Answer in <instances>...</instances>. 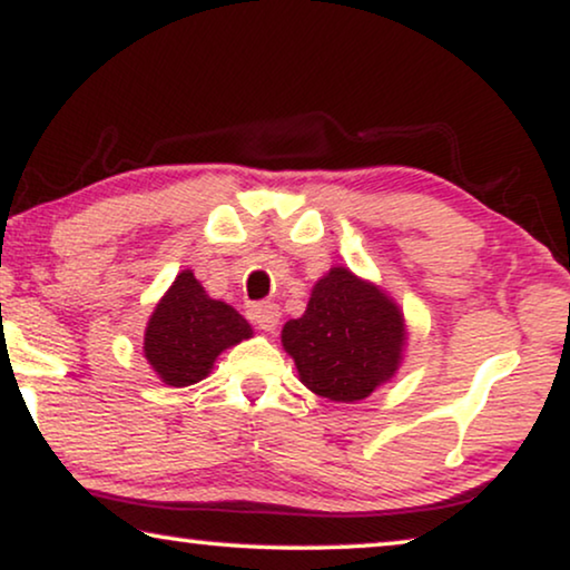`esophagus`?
I'll use <instances>...</instances> for the list:
<instances>
[{"label": "esophagus", "instance_id": "esophagus-1", "mask_svg": "<svg viewBox=\"0 0 570 570\" xmlns=\"http://www.w3.org/2000/svg\"><path fill=\"white\" fill-rule=\"evenodd\" d=\"M253 320H256V325L263 333H274L278 322H282V312H278L274 302H261L253 307Z\"/></svg>", "mask_w": 570, "mask_h": 570}]
</instances>
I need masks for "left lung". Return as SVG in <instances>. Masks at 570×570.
I'll use <instances>...</instances> for the list:
<instances>
[{
    "label": "left lung",
    "mask_w": 570,
    "mask_h": 570,
    "mask_svg": "<svg viewBox=\"0 0 570 570\" xmlns=\"http://www.w3.org/2000/svg\"><path fill=\"white\" fill-rule=\"evenodd\" d=\"M282 343L309 392L351 404L394 376L406 325L392 296L335 266L314 284L302 317L286 322Z\"/></svg>",
    "instance_id": "left-lung-1"
}]
</instances>
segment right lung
I'll return each instance as SVG.
<instances>
[{"label": "right lung", "mask_w": 570, "mask_h": 570, "mask_svg": "<svg viewBox=\"0 0 570 570\" xmlns=\"http://www.w3.org/2000/svg\"><path fill=\"white\" fill-rule=\"evenodd\" d=\"M248 337V320L181 271L150 314L142 353L164 384L189 386L207 376L219 353Z\"/></svg>", "instance_id": "1"}]
</instances>
